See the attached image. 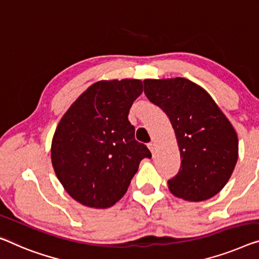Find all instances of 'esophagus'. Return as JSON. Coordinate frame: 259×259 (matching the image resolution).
<instances>
[{
  "label": "esophagus",
  "instance_id": "obj_1",
  "mask_svg": "<svg viewBox=\"0 0 259 259\" xmlns=\"http://www.w3.org/2000/svg\"><path fill=\"white\" fill-rule=\"evenodd\" d=\"M148 148L150 149V151H151V152L153 153V152H154V150H156V143H154V142L149 143V144H148Z\"/></svg>",
  "mask_w": 259,
  "mask_h": 259
}]
</instances>
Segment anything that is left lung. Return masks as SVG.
<instances>
[{
	"label": "left lung",
	"instance_id": "obj_1",
	"mask_svg": "<svg viewBox=\"0 0 259 259\" xmlns=\"http://www.w3.org/2000/svg\"><path fill=\"white\" fill-rule=\"evenodd\" d=\"M144 93L175 129L181 166L167 181L173 195L203 201L226 186L238 158L237 134L211 96L185 78L144 80Z\"/></svg>",
	"mask_w": 259,
	"mask_h": 259
}]
</instances>
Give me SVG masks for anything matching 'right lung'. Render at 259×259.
Returning a JSON list of instances; mask_svg holds the SVG:
<instances>
[{
	"instance_id": "add662e5",
	"label": "right lung",
	"mask_w": 259,
	"mask_h": 259,
	"mask_svg": "<svg viewBox=\"0 0 259 259\" xmlns=\"http://www.w3.org/2000/svg\"><path fill=\"white\" fill-rule=\"evenodd\" d=\"M142 92L141 80L98 81L61 117L52 140V166L83 206H113L125 194L141 160L151 158L146 145L135 140L128 119Z\"/></svg>"
}]
</instances>
